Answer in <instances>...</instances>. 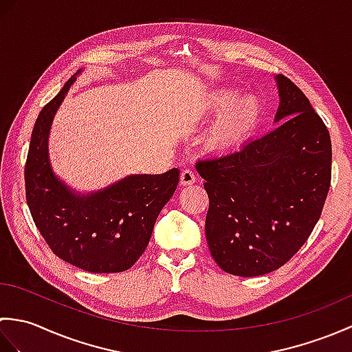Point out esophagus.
Here are the masks:
<instances>
[{"instance_id":"esophagus-1","label":"esophagus","mask_w":352,"mask_h":352,"mask_svg":"<svg viewBox=\"0 0 352 352\" xmlns=\"http://www.w3.org/2000/svg\"><path fill=\"white\" fill-rule=\"evenodd\" d=\"M195 182H197L195 172H193L192 169H183V170H182L180 183H182L183 186H189V184H193Z\"/></svg>"}]
</instances>
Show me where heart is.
<instances>
[{
  "mask_svg": "<svg viewBox=\"0 0 352 352\" xmlns=\"http://www.w3.org/2000/svg\"><path fill=\"white\" fill-rule=\"evenodd\" d=\"M197 113L207 119L220 115L208 134V144L214 149H230L257 129L263 115V104L256 94L237 96L234 89L218 87L201 98Z\"/></svg>",
  "mask_w": 352,
  "mask_h": 352,
  "instance_id": "obj_1",
  "label": "heart"
}]
</instances>
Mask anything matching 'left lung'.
I'll return each instance as SVG.
<instances>
[{
  "instance_id": "8db88e82",
  "label": "left lung",
  "mask_w": 352,
  "mask_h": 352,
  "mask_svg": "<svg viewBox=\"0 0 352 352\" xmlns=\"http://www.w3.org/2000/svg\"><path fill=\"white\" fill-rule=\"evenodd\" d=\"M275 130L198 160L208 195L206 236L222 271L257 276L286 265L307 242L331 184L327 125L294 81L276 77Z\"/></svg>"
}]
</instances>
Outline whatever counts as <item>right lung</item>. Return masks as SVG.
Returning a JSON list of instances; mask_svg holds the SVG:
<instances>
[{
  "label": "right lung",
  "mask_w": 352,
  "mask_h": 352,
  "mask_svg": "<svg viewBox=\"0 0 352 352\" xmlns=\"http://www.w3.org/2000/svg\"><path fill=\"white\" fill-rule=\"evenodd\" d=\"M76 76L36 119L25 162V197L45 242L68 263L95 274L122 272L144 254L157 216L174 195L180 170L130 175L106 190L74 195L51 172L48 131Z\"/></svg>",
  "instance_id": "1"
}]
</instances>
